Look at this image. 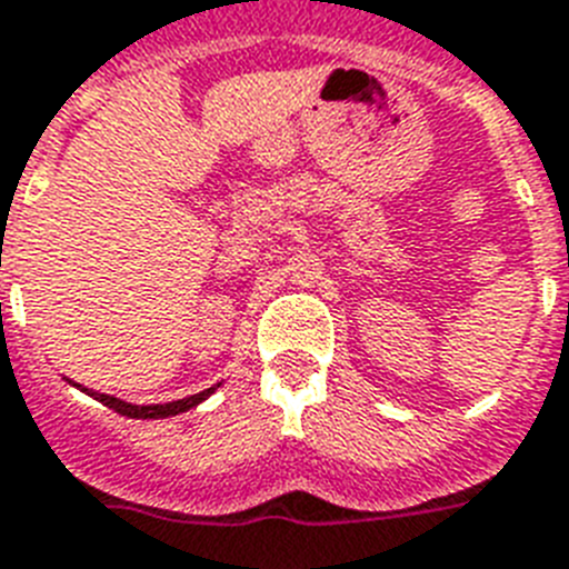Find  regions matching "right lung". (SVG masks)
I'll use <instances>...</instances> for the list:
<instances>
[{"label":"right lung","instance_id":"add662e5","mask_svg":"<svg viewBox=\"0 0 569 569\" xmlns=\"http://www.w3.org/2000/svg\"><path fill=\"white\" fill-rule=\"evenodd\" d=\"M74 387H78V383H74ZM214 389H218V387H209V389H203V392H197V396L180 398V401L153 403V407H139V403L119 401V398L101 396V392H92V389H83V392L96 398V401L104 403V407H110V410L121 412V416H130V419H168V416H180V412L191 410V407H197L200 401H206V398H209Z\"/></svg>","mask_w":569,"mask_h":569}]
</instances>
